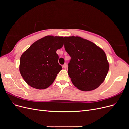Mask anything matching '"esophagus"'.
<instances>
[{"label":"esophagus","mask_w":129,"mask_h":129,"mask_svg":"<svg viewBox=\"0 0 129 129\" xmlns=\"http://www.w3.org/2000/svg\"><path fill=\"white\" fill-rule=\"evenodd\" d=\"M67 65L66 63H64L63 65V67L64 68V69H66L67 68Z\"/></svg>","instance_id":"34e87169"}]
</instances>
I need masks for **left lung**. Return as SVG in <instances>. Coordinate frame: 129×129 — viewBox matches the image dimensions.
Masks as SVG:
<instances>
[{
    "label": "left lung",
    "mask_w": 129,
    "mask_h": 129,
    "mask_svg": "<svg viewBox=\"0 0 129 129\" xmlns=\"http://www.w3.org/2000/svg\"><path fill=\"white\" fill-rule=\"evenodd\" d=\"M64 39L65 50L71 57L68 73L73 84L84 91L98 88L109 71L105 52L93 42L79 37H66Z\"/></svg>",
    "instance_id": "obj_1"
}]
</instances>
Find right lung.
I'll return each mask as SVG.
<instances>
[{"mask_svg":"<svg viewBox=\"0 0 129 129\" xmlns=\"http://www.w3.org/2000/svg\"><path fill=\"white\" fill-rule=\"evenodd\" d=\"M63 46V37L46 36L34 42L20 57L21 75L30 87L47 88L62 69L56 50Z\"/></svg>","mask_w":129,"mask_h":129,"instance_id":"obj_1","label":"right lung"}]
</instances>
